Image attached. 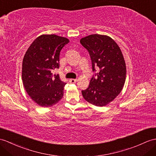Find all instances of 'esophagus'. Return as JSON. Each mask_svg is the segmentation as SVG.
I'll list each match as a JSON object with an SVG mask.
<instances>
[{
	"label": "esophagus",
	"mask_w": 156,
	"mask_h": 156,
	"mask_svg": "<svg viewBox=\"0 0 156 156\" xmlns=\"http://www.w3.org/2000/svg\"><path fill=\"white\" fill-rule=\"evenodd\" d=\"M69 82L70 83H72V84H74V83H76L77 82V80L76 79H70L69 80Z\"/></svg>",
	"instance_id": "obj_1"
}]
</instances>
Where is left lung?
I'll list each match as a JSON object with an SVG mask.
<instances>
[{
	"mask_svg": "<svg viewBox=\"0 0 156 156\" xmlns=\"http://www.w3.org/2000/svg\"><path fill=\"white\" fill-rule=\"evenodd\" d=\"M80 42L89 52L92 71H96L95 66L100 69L90 80L88 88L82 90V96L94 106H106L121 92L126 81V67L121 50L106 35L91 34Z\"/></svg>",
	"mask_w": 156,
	"mask_h": 156,
	"instance_id": "1",
	"label": "left lung"
}]
</instances>
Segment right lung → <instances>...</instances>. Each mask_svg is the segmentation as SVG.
Wrapping results in <instances>:
<instances>
[{
    "label": "right lung",
    "instance_id": "obj_1",
    "mask_svg": "<svg viewBox=\"0 0 156 156\" xmlns=\"http://www.w3.org/2000/svg\"><path fill=\"white\" fill-rule=\"evenodd\" d=\"M69 42L55 34H42L36 38L24 56L22 80L31 99L42 107H50L62 98L66 83L53 74L59 68L60 53Z\"/></svg>",
    "mask_w": 156,
    "mask_h": 156
}]
</instances>
